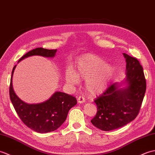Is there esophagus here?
Wrapping results in <instances>:
<instances>
[{
	"mask_svg": "<svg viewBox=\"0 0 155 155\" xmlns=\"http://www.w3.org/2000/svg\"><path fill=\"white\" fill-rule=\"evenodd\" d=\"M78 103H80V104H82V103H84L85 102V97L84 96L80 95L79 96V97L78 99Z\"/></svg>",
	"mask_w": 155,
	"mask_h": 155,
	"instance_id": "obj_1",
	"label": "esophagus"
}]
</instances>
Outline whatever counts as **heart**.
<instances>
[{"label":"heart","instance_id":"obj_1","mask_svg":"<svg viewBox=\"0 0 155 155\" xmlns=\"http://www.w3.org/2000/svg\"><path fill=\"white\" fill-rule=\"evenodd\" d=\"M115 74V68L106 64L101 58L93 54H85L76 62L75 71L68 70L65 74L67 84L75 85L80 79L87 80L86 87L91 95H97L108 87Z\"/></svg>","mask_w":155,"mask_h":155}]
</instances>
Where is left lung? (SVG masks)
Returning a JSON list of instances; mask_svg holds the SVG:
<instances>
[{"mask_svg":"<svg viewBox=\"0 0 155 155\" xmlns=\"http://www.w3.org/2000/svg\"><path fill=\"white\" fill-rule=\"evenodd\" d=\"M126 60L125 87L121 84L110 85L95 99L97 107L96 115L91 120L93 125L105 131L120 128L136 118L139 113L146 91L143 69L135 58L123 54Z\"/></svg>","mask_w":155,"mask_h":155,"instance_id":"1","label":"left lung"}]
</instances>
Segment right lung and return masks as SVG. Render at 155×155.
<instances>
[{
  "label": "right lung",
  "mask_w": 155,
  "mask_h": 155,
  "mask_svg": "<svg viewBox=\"0 0 155 155\" xmlns=\"http://www.w3.org/2000/svg\"><path fill=\"white\" fill-rule=\"evenodd\" d=\"M56 51L57 50L37 48L24 55L18 62L32 56L53 58ZM16 66V65L12 71L9 94L10 101L20 119L27 127L38 133L51 132L59 128L66 121L70 109L77 104L76 98L66 93L56 91L44 102L37 104H26L16 95L13 89L12 76Z\"/></svg>",
  "instance_id": "right-lung-1"
}]
</instances>
